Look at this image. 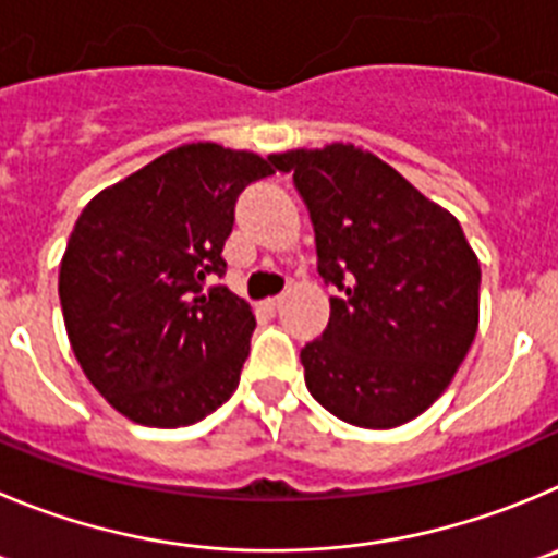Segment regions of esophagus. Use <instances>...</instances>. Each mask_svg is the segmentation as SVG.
Instances as JSON below:
<instances>
[{"mask_svg":"<svg viewBox=\"0 0 558 558\" xmlns=\"http://www.w3.org/2000/svg\"><path fill=\"white\" fill-rule=\"evenodd\" d=\"M280 303H283V294H278V296H267V300H264V305H267V308H280Z\"/></svg>","mask_w":558,"mask_h":558,"instance_id":"34e87169","label":"esophagus"}]
</instances>
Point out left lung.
Wrapping results in <instances>:
<instances>
[{
    "label": "left lung",
    "mask_w": 558,
    "mask_h": 558,
    "mask_svg": "<svg viewBox=\"0 0 558 558\" xmlns=\"http://www.w3.org/2000/svg\"><path fill=\"white\" fill-rule=\"evenodd\" d=\"M294 175L330 296L300 361L311 397L363 429H393L435 402L478 327V269L460 222L352 143L269 156Z\"/></svg>",
    "instance_id": "8db88e82"
}]
</instances>
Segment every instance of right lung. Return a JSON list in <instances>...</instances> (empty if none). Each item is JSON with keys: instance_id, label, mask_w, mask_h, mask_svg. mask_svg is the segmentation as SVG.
Wrapping results in <instances>:
<instances>
[{"instance_id": "add662e5", "label": "right lung", "mask_w": 558, "mask_h": 558, "mask_svg": "<svg viewBox=\"0 0 558 558\" xmlns=\"http://www.w3.org/2000/svg\"><path fill=\"white\" fill-rule=\"evenodd\" d=\"M275 173L250 150L186 143L98 192L60 262L68 341L93 388L159 429L215 413L239 385L255 316L226 286L239 192Z\"/></svg>"}]
</instances>
